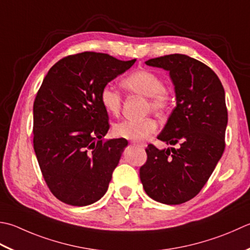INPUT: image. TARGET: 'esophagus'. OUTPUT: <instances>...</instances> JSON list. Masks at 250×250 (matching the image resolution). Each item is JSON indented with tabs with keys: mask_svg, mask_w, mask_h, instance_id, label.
I'll list each match as a JSON object with an SVG mask.
<instances>
[{
	"mask_svg": "<svg viewBox=\"0 0 250 250\" xmlns=\"http://www.w3.org/2000/svg\"><path fill=\"white\" fill-rule=\"evenodd\" d=\"M133 145L134 146H138V147L141 148V149H144L146 147V144L145 143H141V142H133Z\"/></svg>",
	"mask_w": 250,
	"mask_h": 250,
	"instance_id": "obj_1",
	"label": "esophagus"
}]
</instances>
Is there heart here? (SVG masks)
Here are the masks:
<instances>
[{
    "instance_id": "b5f03b06",
    "label": "heart",
    "mask_w": 250,
    "mask_h": 250,
    "mask_svg": "<svg viewBox=\"0 0 250 250\" xmlns=\"http://www.w3.org/2000/svg\"><path fill=\"white\" fill-rule=\"evenodd\" d=\"M122 86L128 91L148 97L149 108L164 114L172 104V94L164 86V80L158 73L148 69H139L130 73L122 80ZM101 104L108 114L117 115L121 109V95L111 85L102 87L100 93ZM157 129L156 121L146 118L143 120H124L116 124L112 133L118 138L141 141L153 134Z\"/></svg>"
}]
</instances>
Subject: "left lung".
<instances>
[{
  "mask_svg": "<svg viewBox=\"0 0 250 250\" xmlns=\"http://www.w3.org/2000/svg\"><path fill=\"white\" fill-rule=\"evenodd\" d=\"M145 63L169 72L177 106L157 139L180 146L158 149L149 144L141 182L156 202L180 205L200 192L223 154L226 93L213 70L188 55L171 54Z\"/></svg>",
  "mask_w": 250,
  "mask_h": 250,
  "instance_id": "1",
  "label": "left lung"
}]
</instances>
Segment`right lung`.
<instances>
[{
    "mask_svg": "<svg viewBox=\"0 0 250 250\" xmlns=\"http://www.w3.org/2000/svg\"><path fill=\"white\" fill-rule=\"evenodd\" d=\"M135 61L83 52L57 62L44 78L33 104V148L61 202L87 206L107 192L128 142H103L109 125L100 93Z\"/></svg>",
    "mask_w": 250,
    "mask_h": 250,
    "instance_id": "1",
    "label": "right lung"
}]
</instances>
